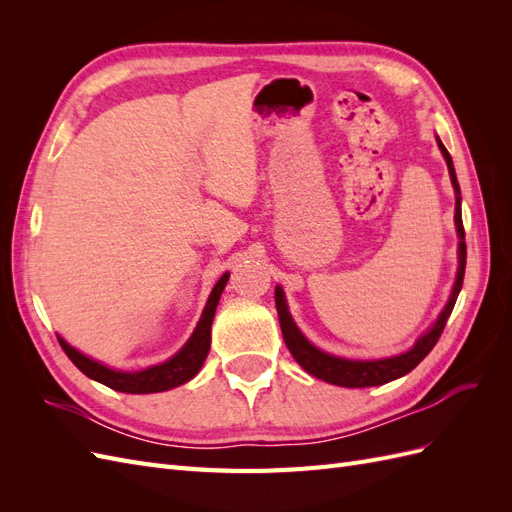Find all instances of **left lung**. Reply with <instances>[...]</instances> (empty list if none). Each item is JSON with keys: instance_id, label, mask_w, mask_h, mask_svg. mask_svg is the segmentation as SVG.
I'll list each match as a JSON object with an SVG mask.
<instances>
[{"instance_id": "1", "label": "left lung", "mask_w": 512, "mask_h": 512, "mask_svg": "<svg viewBox=\"0 0 512 512\" xmlns=\"http://www.w3.org/2000/svg\"><path fill=\"white\" fill-rule=\"evenodd\" d=\"M438 145L446 158L448 173H451V181H453V188L457 194L455 226H457V235L461 239L459 241V271H457V282H455L451 299H448L440 318L429 329V333H425L421 339H418V342L412 346V350H408L406 354L391 356V359H380V361H350V359H339V356L322 352L307 342L303 333L297 329V324H294L292 316L288 314L284 290L277 286L275 288V307H277V316H280L284 342H286L290 354L294 356V361H297L307 371V374H312L314 378H320L329 384L346 386V389L380 386V384H386V382L406 376L408 371H412L418 363H421L431 352V348L438 344V339L446 327V320H448V316H451L455 301L459 297V290L463 286V273H466V241H463L466 239V230H463V222H461V192H459L453 160H451V156H448L446 147L440 141H438Z\"/></svg>"}]
</instances>
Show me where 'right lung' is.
<instances>
[{
    "label": "right lung",
    "mask_w": 512,
    "mask_h": 512,
    "mask_svg": "<svg viewBox=\"0 0 512 512\" xmlns=\"http://www.w3.org/2000/svg\"><path fill=\"white\" fill-rule=\"evenodd\" d=\"M226 282H228V273H224L218 280V284L213 286V290L209 294V301L205 305L203 318H200V322L196 324V331L192 333L190 342L185 344L173 356V359H168L162 365L149 367L143 371H115V369L104 367L102 363L87 359L85 354L68 346L59 335H57V339H59L61 348H64V352L68 354V359L76 367H79L87 378L102 382L104 386H108V389L121 391V393H134V395L162 393L168 389H175V386L192 380L207 359L209 346H211V322H213L215 307H218L220 294H222Z\"/></svg>",
    "instance_id": "1"
}]
</instances>
